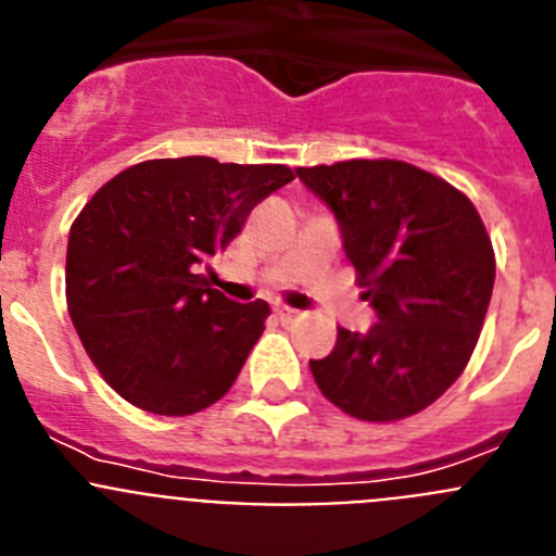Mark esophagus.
<instances>
[{"label":"esophagus","instance_id":"esophagus-1","mask_svg":"<svg viewBox=\"0 0 556 556\" xmlns=\"http://www.w3.org/2000/svg\"><path fill=\"white\" fill-rule=\"evenodd\" d=\"M275 314H278V320L281 323H292L301 317V312H298V308H289V306H275Z\"/></svg>","mask_w":556,"mask_h":556}]
</instances>
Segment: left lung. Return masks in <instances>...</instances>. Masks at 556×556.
I'll use <instances>...</instances> for the list:
<instances>
[{
    "mask_svg": "<svg viewBox=\"0 0 556 556\" xmlns=\"http://www.w3.org/2000/svg\"><path fill=\"white\" fill-rule=\"evenodd\" d=\"M333 211L342 248L376 312L367 333L339 328L312 376L333 406L367 424L424 412L468 365L495 281L479 211L459 189L406 161L301 166Z\"/></svg>",
    "mask_w": 556,
    "mask_h": 556,
    "instance_id": "8db88e82",
    "label": "left lung"
}]
</instances>
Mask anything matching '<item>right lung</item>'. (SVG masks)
Instances as JSON below:
<instances>
[{"instance_id": "right-lung-1", "label": "right lung", "mask_w": 556, "mask_h": 556, "mask_svg": "<svg viewBox=\"0 0 556 556\" xmlns=\"http://www.w3.org/2000/svg\"><path fill=\"white\" fill-rule=\"evenodd\" d=\"M294 180L281 164L155 159L108 180L68 230L66 303L88 358L139 409L184 417L233 387L264 301L233 303L200 269Z\"/></svg>"}]
</instances>
